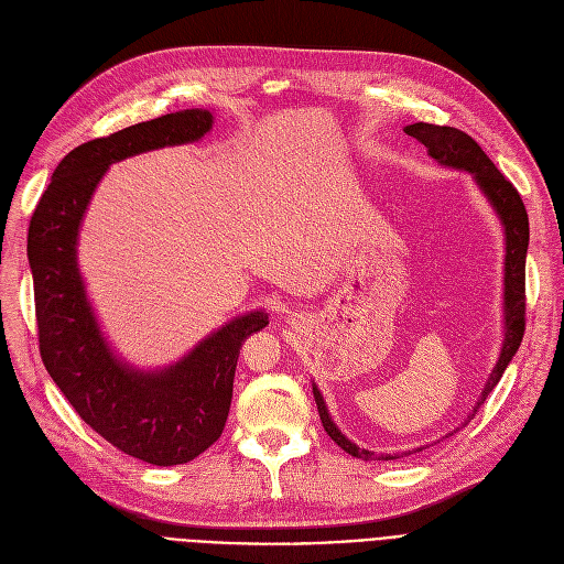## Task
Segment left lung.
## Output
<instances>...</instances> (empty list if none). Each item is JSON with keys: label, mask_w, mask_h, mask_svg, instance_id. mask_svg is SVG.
Listing matches in <instances>:
<instances>
[{"label": "left lung", "mask_w": 564, "mask_h": 564, "mask_svg": "<svg viewBox=\"0 0 564 564\" xmlns=\"http://www.w3.org/2000/svg\"><path fill=\"white\" fill-rule=\"evenodd\" d=\"M404 132L413 139H419L427 148V155L434 162H438L441 166L470 173L478 189L485 194V198L494 207L496 217L502 224V230H506V262H502L506 264V270H502V345H500L498 361H496L494 370L489 372V379L485 383V389H482L476 406L470 409L468 419L464 421V425H466L473 416H476V411L485 404L487 395L500 381L502 372H506V368L514 359V354L523 338V329H525V253H528V240H530L528 213H525V205H523L519 192L512 187V183L506 181V175H502L494 166V162L485 155L482 148L473 141L466 132H462L457 128L430 126V123L406 126ZM313 398H315L317 413H319V421H322L324 430H327V434L351 457H359L364 462H372V459L389 462V459H398V457L423 451V446H421V448H413L406 453L375 455L372 451L359 448L357 443L349 441L338 430V425L329 416L327 402H324L315 383H313Z\"/></svg>", "instance_id": "left-lung-1"}]
</instances>
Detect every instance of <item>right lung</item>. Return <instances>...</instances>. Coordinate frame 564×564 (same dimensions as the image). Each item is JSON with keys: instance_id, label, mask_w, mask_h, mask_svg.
I'll return each instance as SVG.
<instances>
[{"instance_id": "1", "label": "right lung", "mask_w": 564, "mask_h": 564, "mask_svg": "<svg viewBox=\"0 0 564 564\" xmlns=\"http://www.w3.org/2000/svg\"><path fill=\"white\" fill-rule=\"evenodd\" d=\"M210 109H183L86 141L52 173L26 235L43 364L86 425L111 446L155 466L185 464L221 436L242 343L264 329L262 308L207 334L183 359L143 370L109 345L77 262L88 203L107 169L183 145L213 130Z\"/></svg>"}]
</instances>
